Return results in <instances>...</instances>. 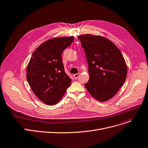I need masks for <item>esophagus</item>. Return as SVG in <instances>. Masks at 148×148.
Wrapping results in <instances>:
<instances>
[{
	"label": "esophagus",
	"mask_w": 148,
	"mask_h": 148,
	"mask_svg": "<svg viewBox=\"0 0 148 148\" xmlns=\"http://www.w3.org/2000/svg\"><path fill=\"white\" fill-rule=\"evenodd\" d=\"M80 75V73H77V74H74V78H75V79H77L78 77H79Z\"/></svg>",
	"instance_id": "34e87169"
}]
</instances>
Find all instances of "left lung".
<instances>
[{"label":"left lung","mask_w":148,"mask_h":148,"mask_svg":"<svg viewBox=\"0 0 148 148\" xmlns=\"http://www.w3.org/2000/svg\"><path fill=\"white\" fill-rule=\"evenodd\" d=\"M88 64L89 80L84 84L90 94L97 101L110 99L124 83L127 68L118 48L108 38L99 36H78Z\"/></svg>","instance_id":"1"}]
</instances>
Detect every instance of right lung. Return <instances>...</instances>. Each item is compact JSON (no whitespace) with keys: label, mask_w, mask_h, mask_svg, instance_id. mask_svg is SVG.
<instances>
[{"label":"right lung","mask_w":148,"mask_h":148,"mask_svg":"<svg viewBox=\"0 0 148 148\" xmlns=\"http://www.w3.org/2000/svg\"><path fill=\"white\" fill-rule=\"evenodd\" d=\"M74 37L46 41L33 52L27 70V80L36 96L45 103H58L70 86L71 79L65 72L62 53Z\"/></svg>","instance_id":"right-lung-1"}]
</instances>
